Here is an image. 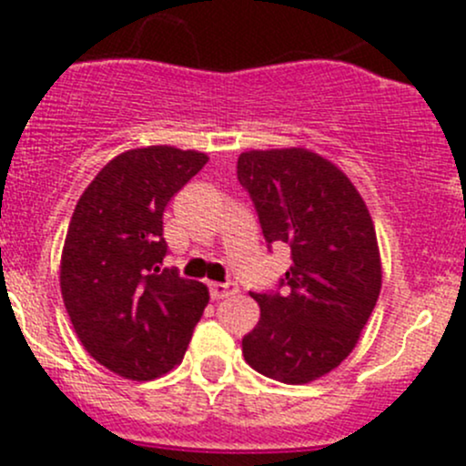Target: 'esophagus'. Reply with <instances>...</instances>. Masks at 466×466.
Returning <instances> with one entry per match:
<instances>
[{
  "mask_svg": "<svg viewBox=\"0 0 466 466\" xmlns=\"http://www.w3.org/2000/svg\"><path fill=\"white\" fill-rule=\"evenodd\" d=\"M237 290L238 289L234 281H225V284H209L211 299H223V298H228V295H234Z\"/></svg>",
  "mask_w": 466,
  "mask_h": 466,
  "instance_id": "34e87169",
  "label": "esophagus"
}]
</instances>
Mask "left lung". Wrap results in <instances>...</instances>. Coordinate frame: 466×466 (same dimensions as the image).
<instances>
[{
    "label": "left lung",
    "instance_id": "1",
    "mask_svg": "<svg viewBox=\"0 0 466 466\" xmlns=\"http://www.w3.org/2000/svg\"><path fill=\"white\" fill-rule=\"evenodd\" d=\"M237 176L268 248L286 243L293 257L277 290L250 293L261 318L243 336V356L263 377L309 383L350 356L377 307L372 216L350 177L311 150H248Z\"/></svg>",
    "mask_w": 466,
    "mask_h": 466
}]
</instances>
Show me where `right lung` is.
Masks as SVG:
<instances>
[{
  "label": "right lung",
  "instance_id": "1",
  "mask_svg": "<svg viewBox=\"0 0 466 466\" xmlns=\"http://www.w3.org/2000/svg\"><path fill=\"white\" fill-rule=\"evenodd\" d=\"M198 150H126L72 214L60 261L65 309L83 347L115 374L150 380L185 356L209 293L164 266L168 200L207 164Z\"/></svg>",
  "mask_w": 466,
  "mask_h": 466
}]
</instances>
